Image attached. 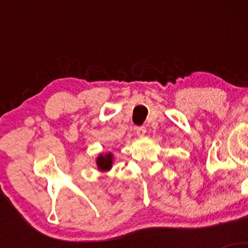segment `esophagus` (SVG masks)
Returning <instances> with one entry per match:
<instances>
[{"instance_id": "obj_1", "label": "esophagus", "mask_w": 248, "mask_h": 248, "mask_svg": "<svg viewBox=\"0 0 248 248\" xmlns=\"http://www.w3.org/2000/svg\"><path fill=\"white\" fill-rule=\"evenodd\" d=\"M146 132H147L146 127H138V128H136V134H138V136H144Z\"/></svg>"}]
</instances>
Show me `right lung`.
Returning a JSON list of instances; mask_svg holds the SVG:
<instances>
[{
	"label": "right lung",
	"mask_w": 248,
	"mask_h": 248,
	"mask_svg": "<svg viewBox=\"0 0 248 248\" xmlns=\"http://www.w3.org/2000/svg\"><path fill=\"white\" fill-rule=\"evenodd\" d=\"M112 163H113V155L110 153L106 154V155H99L96 157V166H98L99 170L101 171H107L112 168Z\"/></svg>",
	"instance_id": "obj_1"
}]
</instances>
